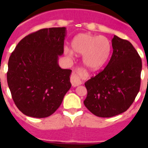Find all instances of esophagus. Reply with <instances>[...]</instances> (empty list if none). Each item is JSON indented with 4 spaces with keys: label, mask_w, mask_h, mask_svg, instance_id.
<instances>
[{
    "label": "esophagus",
    "mask_w": 148,
    "mask_h": 148,
    "mask_svg": "<svg viewBox=\"0 0 148 148\" xmlns=\"http://www.w3.org/2000/svg\"><path fill=\"white\" fill-rule=\"evenodd\" d=\"M82 74H83V72L81 69H78V70L73 72V74H72L71 78H70V82H71L72 85L73 87H77V86L82 84V82L81 80V75Z\"/></svg>",
    "instance_id": "esophagus-1"
}]
</instances>
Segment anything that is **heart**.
Here are the masks:
<instances>
[{"instance_id": "1", "label": "heart", "mask_w": 148, "mask_h": 148, "mask_svg": "<svg viewBox=\"0 0 148 148\" xmlns=\"http://www.w3.org/2000/svg\"><path fill=\"white\" fill-rule=\"evenodd\" d=\"M72 49L65 47L64 51L68 56H73L74 51L83 55V62L89 70L96 71L103 67L109 60L112 45L108 38L80 33L75 35L71 41Z\"/></svg>"}]
</instances>
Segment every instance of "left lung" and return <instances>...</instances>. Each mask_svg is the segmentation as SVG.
<instances>
[{
  "label": "left lung",
  "mask_w": 148,
  "mask_h": 148,
  "mask_svg": "<svg viewBox=\"0 0 148 148\" xmlns=\"http://www.w3.org/2000/svg\"><path fill=\"white\" fill-rule=\"evenodd\" d=\"M113 55L103 71L84 83L86 108L99 117L124 113L135 100L141 83L142 59L128 40L114 35Z\"/></svg>",
  "instance_id": "8db88e82"
}]
</instances>
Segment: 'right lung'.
Returning <instances> with one entry per match:
<instances>
[{
  "instance_id": "1",
  "label": "right lung",
  "mask_w": 148,
  "mask_h": 148,
  "mask_svg": "<svg viewBox=\"0 0 148 148\" xmlns=\"http://www.w3.org/2000/svg\"><path fill=\"white\" fill-rule=\"evenodd\" d=\"M66 35V27L42 29L23 38L10 56L8 86L15 105L26 116H49L71 87L72 70L58 65Z\"/></svg>"
}]
</instances>
